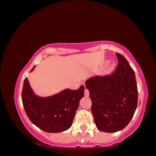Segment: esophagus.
I'll return each instance as SVG.
<instances>
[{"instance_id": "obj_1", "label": "esophagus", "mask_w": 156, "mask_h": 156, "mask_svg": "<svg viewBox=\"0 0 156 156\" xmlns=\"http://www.w3.org/2000/svg\"><path fill=\"white\" fill-rule=\"evenodd\" d=\"M84 94H85V96L88 97L89 95V89L87 88V87H85V90H84Z\"/></svg>"}]
</instances>
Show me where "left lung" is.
<instances>
[{"mask_svg":"<svg viewBox=\"0 0 156 156\" xmlns=\"http://www.w3.org/2000/svg\"><path fill=\"white\" fill-rule=\"evenodd\" d=\"M116 55L117 67L112 74L97 76L86 81L97 128L108 133L119 131L128 125L138 103L133 69L122 55Z\"/></svg>","mask_w":156,"mask_h":156,"instance_id":"1","label":"left lung"}]
</instances>
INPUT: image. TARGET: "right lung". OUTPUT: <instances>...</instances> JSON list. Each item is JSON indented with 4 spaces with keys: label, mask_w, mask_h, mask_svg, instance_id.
Here are the masks:
<instances>
[{
    "label": "right lung",
    "mask_w": 156,
    "mask_h": 156,
    "mask_svg": "<svg viewBox=\"0 0 156 156\" xmlns=\"http://www.w3.org/2000/svg\"><path fill=\"white\" fill-rule=\"evenodd\" d=\"M83 96L84 86H80L77 90L67 89L53 96L39 98L33 92L27 78L22 91L23 104L28 117L36 126L48 133H58L70 128Z\"/></svg>",
    "instance_id": "add662e5"
}]
</instances>
